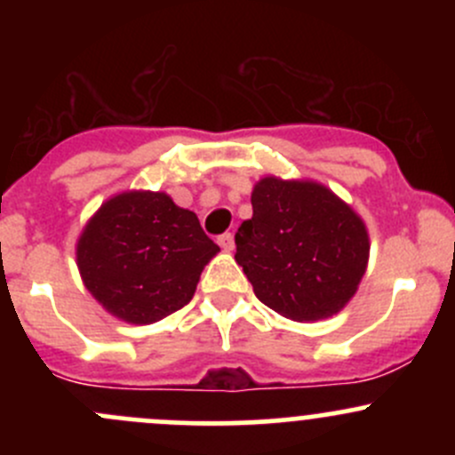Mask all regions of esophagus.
<instances>
[{
  "instance_id": "obj_1",
  "label": "esophagus",
  "mask_w": 455,
  "mask_h": 455,
  "mask_svg": "<svg viewBox=\"0 0 455 455\" xmlns=\"http://www.w3.org/2000/svg\"><path fill=\"white\" fill-rule=\"evenodd\" d=\"M218 244H220V249L227 251V253H231V251L235 249V237H233V233H222V235L218 237Z\"/></svg>"
}]
</instances>
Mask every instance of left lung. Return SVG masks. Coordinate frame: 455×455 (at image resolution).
Returning <instances> with one entry per match:
<instances>
[{"mask_svg": "<svg viewBox=\"0 0 455 455\" xmlns=\"http://www.w3.org/2000/svg\"><path fill=\"white\" fill-rule=\"evenodd\" d=\"M251 204L253 218L235 233V261L257 299L292 321L337 315L368 268L363 220L313 180L261 178Z\"/></svg>", "mask_w": 455, "mask_h": 455, "instance_id": "obj_1", "label": "left lung"}]
</instances>
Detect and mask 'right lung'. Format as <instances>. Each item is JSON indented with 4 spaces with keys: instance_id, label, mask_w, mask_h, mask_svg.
<instances>
[{
    "instance_id": "obj_1",
    "label": "right lung",
    "mask_w": 455,
    "mask_h": 455,
    "mask_svg": "<svg viewBox=\"0 0 455 455\" xmlns=\"http://www.w3.org/2000/svg\"><path fill=\"white\" fill-rule=\"evenodd\" d=\"M218 251L194 211L163 191H125L103 202L85 224L76 264L109 315L145 325L189 304Z\"/></svg>"
}]
</instances>
